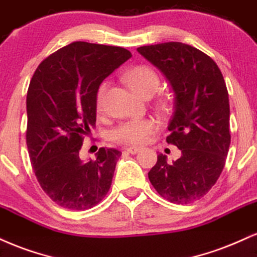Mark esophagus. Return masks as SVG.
<instances>
[{
  "label": "esophagus",
  "instance_id": "esophagus-1",
  "mask_svg": "<svg viewBox=\"0 0 257 257\" xmlns=\"http://www.w3.org/2000/svg\"><path fill=\"white\" fill-rule=\"evenodd\" d=\"M126 152H127L128 154H137L140 153V148H136V147H130V148H126Z\"/></svg>",
  "mask_w": 257,
  "mask_h": 257
}]
</instances>
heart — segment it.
Listing matches in <instances>:
<instances>
[{"label": "heart", "instance_id": "heart-1", "mask_svg": "<svg viewBox=\"0 0 257 257\" xmlns=\"http://www.w3.org/2000/svg\"><path fill=\"white\" fill-rule=\"evenodd\" d=\"M126 81L136 93L141 96H146L148 93H153L159 89L160 78L158 73L152 67L146 65L137 66L132 68L126 74ZM108 90V84L102 83L98 86L96 92V108L98 111H102L104 104V97ZM158 128V123L153 119L132 120L126 121L117 126L111 132V138L114 141L131 146H141L149 140L150 135L154 134Z\"/></svg>", "mask_w": 257, "mask_h": 257}]
</instances>
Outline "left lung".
Returning <instances> with one entry per match:
<instances>
[{
	"mask_svg": "<svg viewBox=\"0 0 257 257\" xmlns=\"http://www.w3.org/2000/svg\"><path fill=\"white\" fill-rule=\"evenodd\" d=\"M137 50L165 74L173 89L174 111L166 141L182 150L172 164L164 154L158 155L148 177L167 201L192 203L216 183L230 148V103L224 77L212 57L180 42Z\"/></svg>",
	"mask_w": 257,
	"mask_h": 257,
	"instance_id": "1",
	"label": "left lung"
}]
</instances>
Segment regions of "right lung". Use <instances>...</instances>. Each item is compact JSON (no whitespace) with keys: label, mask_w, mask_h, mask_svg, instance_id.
<instances>
[{"label":"right lung","mask_w":257,"mask_h":257,"mask_svg":"<svg viewBox=\"0 0 257 257\" xmlns=\"http://www.w3.org/2000/svg\"><path fill=\"white\" fill-rule=\"evenodd\" d=\"M121 47L73 42L43 60L26 96V144L39 185L60 207L86 210L109 191L119 150L99 148L83 161L84 136L96 123V92L127 61Z\"/></svg>","instance_id":"add662e5"}]
</instances>
